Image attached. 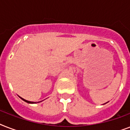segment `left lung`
Listing matches in <instances>:
<instances>
[{
  "instance_id": "left-lung-1",
  "label": "left lung",
  "mask_w": 130,
  "mask_h": 130,
  "mask_svg": "<svg viewBox=\"0 0 130 130\" xmlns=\"http://www.w3.org/2000/svg\"><path fill=\"white\" fill-rule=\"evenodd\" d=\"M107 103H108V102H107ZM106 103H105V104H106ZM105 104H103V105H105Z\"/></svg>"
}]
</instances>
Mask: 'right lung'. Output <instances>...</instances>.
<instances>
[{
  "instance_id": "add662e5",
  "label": "right lung",
  "mask_w": 130,
  "mask_h": 130,
  "mask_svg": "<svg viewBox=\"0 0 130 130\" xmlns=\"http://www.w3.org/2000/svg\"><path fill=\"white\" fill-rule=\"evenodd\" d=\"M20 99H22L23 101H25V102H26V103H30V104H34V103H40V102H42V101H40V102H31V101H27V100H25V99H23V98H21V97H20Z\"/></svg>"
}]
</instances>
